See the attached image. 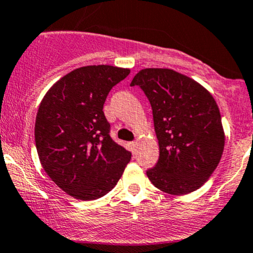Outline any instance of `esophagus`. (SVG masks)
Wrapping results in <instances>:
<instances>
[{
	"label": "esophagus",
	"instance_id": "34e87169",
	"mask_svg": "<svg viewBox=\"0 0 253 253\" xmlns=\"http://www.w3.org/2000/svg\"><path fill=\"white\" fill-rule=\"evenodd\" d=\"M128 147L129 149H131V152L134 153V150H136V147H137V142H129Z\"/></svg>",
	"mask_w": 253,
	"mask_h": 253
}]
</instances>
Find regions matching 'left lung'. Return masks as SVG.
Instances as JSON below:
<instances>
[{"label":"left lung","instance_id":"1","mask_svg":"<svg viewBox=\"0 0 253 253\" xmlns=\"http://www.w3.org/2000/svg\"><path fill=\"white\" fill-rule=\"evenodd\" d=\"M134 85L149 100L159 142V159L148 178L170 195L193 192L213 174L224 150L215 100L197 82L168 68L139 71Z\"/></svg>","mask_w":253,"mask_h":253}]
</instances>
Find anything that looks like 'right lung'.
Masks as SVG:
<instances>
[{"label":"right lung","mask_w":253,"mask_h":253,"mask_svg":"<svg viewBox=\"0 0 253 253\" xmlns=\"http://www.w3.org/2000/svg\"><path fill=\"white\" fill-rule=\"evenodd\" d=\"M127 68L99 65L72 71L56 82L40 103L35 145L42 168L67 195L93 201L110 192L131 153L112 141L103 108Z\"/></svg>","instance_id":"right-lung-1"}]
</instances>
